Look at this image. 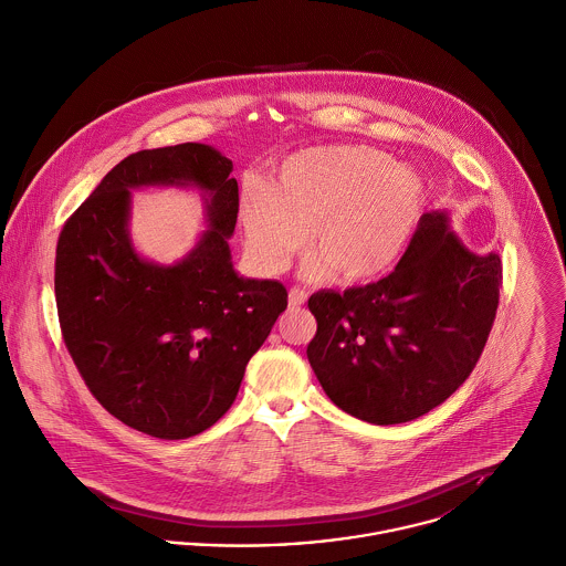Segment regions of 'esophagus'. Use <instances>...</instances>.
Returning a JSON list of instances; mask_svg holds the SVG:
<instances>
[{
    "mask_svg": "<svg viewBox=\"0 0 566 566\" xmlns=\"http://www.w3.org/2000/svg\"><path fill=\"white\" fill-rule=\"evenodd\" d=\"M305 301H307L305 290H301V287H290V292H287V303H290V307H301Z\"/></svg>",
    "mask_w": 566,
    "mask_h": 566,
    "instance_id": "esophagus-1",
    "label": "esophagus"
}]
</instances>
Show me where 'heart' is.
I'll return each instance as SVG.
<instances>
[{
	"label": "heart",
	"mask_w": 566,
	"mask_h": 566,
	"mask_svg": "<svg viewBox=\"0 0 566 566\" xmlns=\"http://www.w3.org/2000/svg\"><path fill=\"white\" fill-rule=\"evenodd\" d=\"M427 199L424 179L391 157L354 144L316 146L285 157L272 184L252 177L239 223L254 263L281 272L303 248V276L363 283L389 270L409 243Z\"/></svg>",
	"instance_id": "1"
}]
</instances>
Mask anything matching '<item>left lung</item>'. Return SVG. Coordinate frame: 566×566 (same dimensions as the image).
<instances>
[{"mask_svg": "<svg viewBox=\"0 0 566 566\" xmlns=\"http://www.w3.org/2000/svg\"><path fill=\"white\" fill-rule=\"evenodd\" d=\"M502 265L475 254L444 210L420 217L396 270L365 287L316 292L307 360L329 400L371 424L413 420L444 402L489 338Z\"/></svg>", "mask_w": 566, "mask_h": 566, "instance_id": "obj_1", "label": "left lung"}]
</instances>
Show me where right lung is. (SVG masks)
Returning a JSON list of instances; mask_svg holds the SVG:
<instances>
[{
    "mask_svg": "<svg viewBox=\"0 0 566 566\" xmlns=\"http://www.w3.org/2000/svg\"><path fill=\"white\" fill-rule=\"evenodd\" d=\"M232 161L206 144L142 150L117 164L66 221L55 296L66 347L93 396L122 422L181 440L234 402L245 367L287 307L279 281L239 276L228 239L239 214ZM197 189L207 230L184 259L142 258L132 192Z\"/></svg>",
    "mask_w": 566,
    "mask_h": 566,
    "instance_id": "obj_1",
    "label": "right lung"
}]
</instances>
